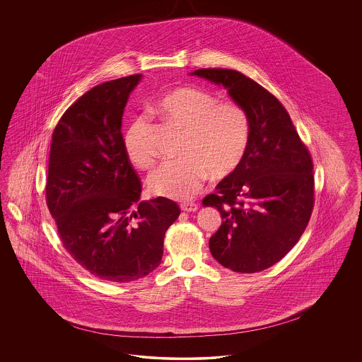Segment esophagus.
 <instances>
[{
    "mask_svg": "<svg viewBox=\"0 0 362 362\" xmlns=\"http://www.w3.org/2000/svg\"><path fill=\"white\" fill-rule=\"evenodd\" d=\"M180 207L185 211H195L198 209V205L195 202H182Z\"/></svg>",
    "mask_w": 362,
    "mask_h": 362,
    "instance_id": "obj_1",
    "label": "esophagus"
}]
</instances>
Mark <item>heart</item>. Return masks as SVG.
<instances>
[{
  "mask_svg": "<svg viewBox=\"0 0 362 362\" xmlns=\"http://www.w3.org/2000/svg\"><path fill=\"white\" fill-rule=\"evenodd\" d=\"M156 112L183 130L180 156L151 173L148 185L156 195L183 199L198 192L207 175L221 179L233 173L245 155L251 123L247 110L238 102H218L213 93L182 86L167 93ZM152 124L146 117H136L127 126L123 145L130 161L148 170L156 161L152 148Z\"/></svg>",
  "mask_w": 362,
  "mask_h": 362,
  "instance_id": "b5f03b06",
  "label": "heart"
}]
</instances>
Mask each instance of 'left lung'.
<instances>
[{"instance_id":"8db88e82","label":"left lung","mask_w":362,"mask_h":362,"mask_svg":"<svg viewBox=\"0 0 362 362\" xmlns=\"http://www.w3.org/2000/svg\"><path fill=\"white\" fill-rule=\"evenodd\" d=\"M192 74L224 86L250 115V142L239 167L223 179L205 206L223 223L209 240L214 259L236 273L276 264L300 240L315 205L313 161L286 108L240 71L221 68Z\"/></svg>"}]
</instances>
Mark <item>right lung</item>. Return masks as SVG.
<instances>
[{"label": "right lung", "instance_id": "right-lung-1", "mask_svg": "<svg viewBox=\"0 0 362 362\" xmlns=\"http://www.w3.org/2000/svg\"><path fill=\"white\" fill-rule=\"evenodd\" d=\"M139 78L133 74L93 86L52 132L46 204L58 236L83 269L110 282L152 273L161 262L165 232L180 214L179 205L164 197L138 202L141 179L121 127Z\"/></svg>", "mask_w": 362, "mask_h": 362}]
</instances>
